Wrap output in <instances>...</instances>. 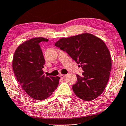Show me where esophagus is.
<instances>
[{
  "instance_id": "1",
  "label": "esophagus",
  "mask_w": 126,
  "mask_h": 126,
  "mask_svg": "<svg viewBox=\"0 0 126 126\" xmlns=\"http://www.w3.org/2000/svg\"><path fill=\"white\" fill-rule=\"evenodd\" d=\"M66 75H63V74H61V75H60V76L61 78H65V77H66Z\"/></svg>"
}]
</instances>
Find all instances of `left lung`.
Returning a JSON list of instances; mask_svg holds the SVG:
<instances>
[{
    "instance_id": "obj_1",
    "label": "left lung",
    "mask_w": 126,
    "mask_h": 126,
    "mask_svg": "<svg viewBox=\"0 0 126 126\" xmlns=\"http://www.w3.org/2000/svg\"><path fill=\"white\" fill-rule=\"evenodd\" d=\"M55 46L66 51L81 67L82 76L77 75V81L72 87L77 97L91 101L104 91L111 71L110 51L100 38L83 33L58 41Z\"/></svg>"
}]
</instances>
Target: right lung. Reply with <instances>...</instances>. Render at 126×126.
<instances>
[{
	"mask_svg": "<svg viewBox=\"0 0 126 126\" xmlns=\"http://www.w3.org/2000/svg\"><path fill=\"white\" fill-rule=\"evenodd\" d=\"M47 41L42 37L25 41L17 47L13 57V68L17 81L29 96L37 100L49 97L60 79L44 75L45 59L39 43Z\"/></svg>",
	"mask_w": 126,
	"mask_h": 126,
	"instance_id": "obj_1",
	"label": "right lung"
}]
</instances>
